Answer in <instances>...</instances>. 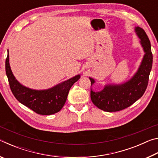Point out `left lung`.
Wrapping results in <instances>:
<instances>
[{
    "label": "left lung",
    "mask_w": 158,
    "mask_h": 158,
    "mask_svg": "<svg viewBox=\"0 0 158 158\" xmlns=\"http://www.w3.org/2000/svg\"><path fill=\"white\" fill-rule=\"evenodd\" d=\"M135 32L140 40L139 43L144 52L136 73L130 79L121 84H105L100 91H95L92 88L90 89V98L93 103L105 111H118L132 105L143 95L148 85L153 64L151 42L141 28L135 26ZM89 79L92 86L96 81L90 77Z\"/></svg>",
    "instance_id": "1"
}]
</instances>
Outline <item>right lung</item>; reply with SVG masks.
Here are the masks:
<instances>
[{"instance_id": "obj_1", "label": "right lung", "mask_w": 158, "mask_h": 158, "mask_svg": "<svg viewBox=\"0 0 158 158\" xmlns=\"http://www.w3.org/2000/svg\"><path fill=\"white\" fill-rule=\"evenodd\" d=\"M9 57L7 50L5 71L13 95L20 103L38 114L52 115L59 111L65 105L72 85L81 77L80 74H77L47 89H30L15 78L10 68Z\"/></svg>"}]
</instances>
